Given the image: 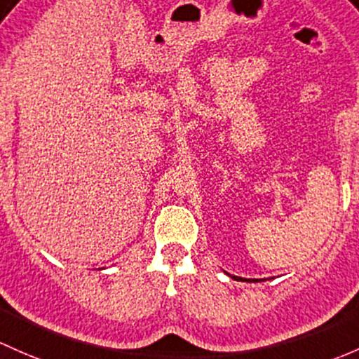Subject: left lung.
I'll return each instance as SVG.
<instances>
[{
	"label": "left lung",
	"instance_id": "left-lung-1",
	"mask_svg": "<svg viewBox=\"0 0 359 359\" xmlns=\"http://www.w3.org/2000/svg\"><path fill=\"white\" fill-rule=\"evenodd\" d=\"M233 278H239V277H233ZM239 280H243V278H239Z\"/></svg>",
	"mask_w": 359,
	"mask_h": 359
}]
</instances>
